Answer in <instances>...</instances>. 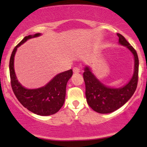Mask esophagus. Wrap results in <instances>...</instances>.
Instances as JSON below:
<instances>
[{
    "label": "esophagus",
    "instance_id": "obj_1",
    "mask_svg": "<svg viewBox=\"0 0 147 147\" xmlns=\"http://www.w3.org/2000/svg\"><path fill=\"white\" fill-rule=\"evenodd\" d=\"M72 70H73V73L75 74H78L80 72V70L78 68H77V67H75V68H73L72 69Z\"/></svg>",
    "mask_w": 147,
    "mask_h": 147
}]
</instances>
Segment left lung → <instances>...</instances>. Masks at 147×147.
Returning a JSON list of instances; mask_svg holds the SVG:
<instances>
[{
	"label": "left lung",
	"instance_id": "left-lung-1",
	"mask_svg": "<svg viewBox=\"0 0 147 147\" xmlns=\"http://www.w3.org/2000/svg\"><path fill=\"white\" fill-rule=\"evenodd\" d=\"M117 34L119 37V44L126 47L133 54L134 71L132 77L126 85L119 88H112L101 82L92 73L90 66L86 65L83 75L86 101L91 109L99 113H111L119 109L129 100L137 88L139 68L137 52L122 35Z\"/></svg>",
	"mask_w": 147,
	"mask_h": 147
}]
</instances>
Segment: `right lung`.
I'll list each match as a JSON object with an SVG mask.
<instances>
[{
  "mask_svg": "<svg viewBox=\"0 0 147 147\" xmlns=\"http://www.w3.org/2000/svg\"><path fill=\"white\" fill-rule=\"evenodd\" d=\"M41 35V33H37L25 36L15 47L10 57L9 74L13 92L22 105L33 113L48 116L58 112L63 105L67 83L72 75V69L57 74L44 86L33 89L23 86L14 70V57L17 48L28 40Z\"/></svg>",
  "mask_w": 147,
  "mask_h": 147,
  "instance_id": "add662e5",
  "label": "right lung"
}]
</instances>
